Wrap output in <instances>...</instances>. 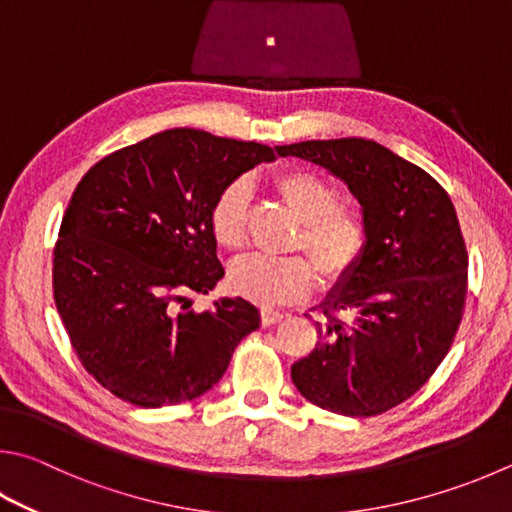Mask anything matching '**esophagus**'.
<instances>
[{
  "label": "esophagus",
  "mask_w": 512,
  "mask_h": 512,
  "mask_svg": "<svg viewBox=\"0 0 512 512\" xmlns=\"http://www.w3.org/2000/svg\"><path fill=\"white\" fill-rule=\"evenodd\" d=\"M284 318H286V315L280 313V311H271V309H264L262 311V324H264V327H273V324L282 322Z\"/></svg>",
  "instance_id": "1"
}]
</instances>
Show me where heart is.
Masks as SVG:
<instances>
[{
	"label": "heart",
	"mask_w": 512,
	"mask_h": 512,
	"mask_svg": "<svg viewBox=\"0 0 512 512\" xmlns=\"http://www.w3.org/2000/svg\"><path fill=\"white\" fill-rule=\"evenodd\" d=\"M284 206L302 221L293 248L306 257L248 255L228 271V288L244 300L282 306L304 300L315 286V271L322 284H338L356 271L369 246V226L362 212L342 203L336 183L309 170H286L273 179ZM250 185L230 181L210 206V232L219 246L237 250L248 237Z\"/></svg>",
	"instance_id": "heart-1"
}]
</instances>
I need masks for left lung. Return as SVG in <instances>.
I'll return each mask as SVG.
<instances>
[{"label": "left lung", "mask_w": 512, "mask_h": 512, "mask_svg": "<svg viewBox=\"0 0 512 512\" xmlns=\"http://www.w3.org/2000/svg\"><path fill=\"white\" fill-rule=\"evenodd\" d=\"M277 154L345 181L369 226L365 257L320 304V342L291 378L322 410L378 416L430 380L457 336L468 293L457 210L430 174L367 138L304 141Z\"/></svg>", "instance_id": "left-lung-1"}]
</instances>
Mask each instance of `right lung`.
Here are the masks:
<instances>
[{"instance_id": "1", "label": "right lung", "mask_w": 512, "mask_h": 512, "mask_svg": "<svg viewBox=\"0 0 512 512\" xmlns=\"http://www.w3.org/2000/svg\"><path fill=\"white\" fill-rule=\"evenodd\" d=\"M268 145L165 129L82 176L53 248V297L73 351L111 394L138 407L192 401L219 383L259 327L244 297L190 309L224 277L210 206Z\"/></svg>"}]
</instances>
